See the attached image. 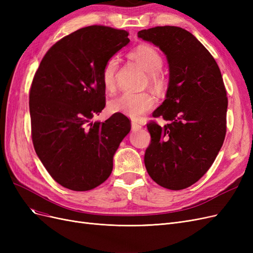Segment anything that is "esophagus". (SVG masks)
Returning <instances> with one entry per match:
<instances>
[{"label": "esophagus", "mask_w": 253, "mask_h": 253, "mask_svg": "<svg viewBox=\"0 0 253 253\" xmlns=\"http://www.w3.org/2000/svg\"><path fill=\"white\" fill-rule=\"evenodd\" d=\"M140 128H142V126L141 125H139V124H137L136 121H132V129L133 131H137V129H140Z\"/></svg>", "instance_id": "1"}]
</instances>
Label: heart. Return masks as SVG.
<instances>
[{
  "label": "heart",
  "mask_w": 253,
  "mask_h": 253,
  "mask_svg": "<svg viewBox=\"0 0 253 253\" xmlns=\"http://www.w3.org/2000/svg\"><path fill=\"white\" fill-rule=\"evenodd\" d=\"M128 56L149 73V79L153 85L158 86L163 83V77L158 71L162 68L164 60L157 49L151 45L142 44L134 48ZM117 67L118 61L113 57L106 61L102 68L101 82L104 89L109 93L115 89V75ZM154 103V98L149 93H125L110 101L109 106L114 113H122L133 119H139L153 109Z\"/></svg>",
  "instance_id": "heart-1"
}]
</instances>
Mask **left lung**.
I'll list each match as a JSON object with an SVG mask.
<instances>
[{"instance_id":"1","label":"left lung","mask_w":253,"mask_h":253,"mask_svg":"<svg viewBox=\"0 0 253 253\" xmlns=\"http://www.w3.org/2000/svg\"><path fill=\"white\" fill-rule=\"evenodd\" d=\"M138 37L162 49L170 67L166 100L147 124L151 142L144 165L151 178L169 190H182L201 179L215 160L227 131L228 98L215 60L188 30L156 26Z\"/></svg>"}]
</instances>
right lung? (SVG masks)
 <instances>
[{"label":"right lung","mask_w":253,"mask_h":253,"mask_svg":"<svg viewBox=\"0 0 253 253\" xmlns=\"http://www.w3.org/2000/svg\"><path fill=\"white\" fill-rule=\"evenodd\" d=\"M128 33L103 25L76 30L45 53L29 90L32 139L49 175L73 191L100 186L113 170V156L131 129L115 113L90 122L105 106L101 72L129 42Z\"/></svg>","instance_id":"add662e5"}]
</instances>
